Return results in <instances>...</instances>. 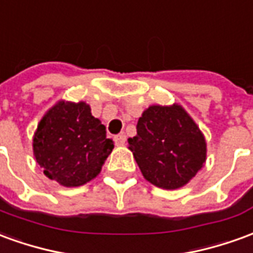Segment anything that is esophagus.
Segmentation results:
<instances>
[{"instance_id":"1","label":"esophagus","mask_w":253,"mask_h":253,"mask_svg":"<svg viewBox=\"0 0 253 253\" xmlns=\"http://www.w3.org/2000/svg\"><path fill=\"white\" fill-rule=\"evenodd\" d=\"M114 141H116V144L117 146H124L125 144V141H126V137L124 133H120V135L114 136Z\"/></svg>"}]
</instances>
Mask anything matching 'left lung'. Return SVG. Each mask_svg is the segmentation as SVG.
<instances>
[{
	"instance_id": "8db88e82",
	"label": "left lung",
	"mask_w": 253,
	"mask_h": 253,
	"mask_svg": "<svg viewBox=\"0 0 253 253\" xmlns=\"http://www.w3.org/2000/svg\"><path fill=\"white\" fill-rule=\"evenodd\" d=\"M128 139L129 150L147 181L177 189L192 180L206 162V140L188 113L178 105L150 106Z\"/></svg>"
}]
</instances>
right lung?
Returning <instances> with one entry per match:
<instances>
[{"mask_svg":"<svg viewBox=\"0 0 253 253\" xmlns=\"http://www.w3.org/2000/svg\"><path fill=\"white\" fill-rule=\"evenodd\" d=\"M106 128L84 102H58L44 114L34 136V155L50 180L80 187L99 174L112 152Z\"/></svg>","mask_w":253,"mask_h":253,"instance_id":"1","label":"right lung"}]
</instances>
